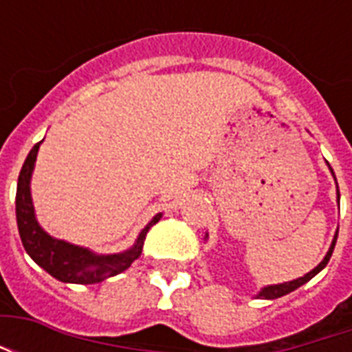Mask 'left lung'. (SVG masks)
Listing matches in <instances>:
<instances>
[{
    "label": "left lung",
    "instance_id": "obj_1",
    "mask_svg": "<svg viewBox=\"0 0 352 352\" xmlns=\"http://www.w3.org/2000/svg\"><path fill=\"white\" fill-rule=\"evenodd\" d=\"M330 171H332V168H330ZM332 175H333V171H332ZM333 179H336V177H333ZM338 199H340V188H338ZM336 239H338V234L333 236V241L332 245H330L328 252H326L324 260H322L315 270H311L309 273H305V275L300 277V279L288 280V283H280V285H270V287H264L258 292V298H264V300H275V298H280V296L288 294V292H292V290H296V288H300L302 285H305L307 280L313 279V277H315L320 270H324V265L328 264V260H330V256H332V252H333V247H336Z\"/></svg>",
    "mask_w": 352,
    "mask_h": 352
}]
</instances>
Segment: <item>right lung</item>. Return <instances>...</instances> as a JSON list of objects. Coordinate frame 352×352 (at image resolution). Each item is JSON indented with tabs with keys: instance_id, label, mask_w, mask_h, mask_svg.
Wrapping results in <instances>:
<instances>
[{
	"instance_id": "obj_1",
	"label": "right lung",
	"mask_w": 352,
	"mask_h": 352,
	"mask_svg": "<svg viewBox=\"0 0 352 352\" xmlns=\"http://www.w3.org/2000/svg\"><path fill=\"white\" fill-rule=\"evenodd\" d=\"M39 145L41 143L34 145V148L28 154L26 162L20 169L19 184H16V224H19L20 239L28 254L32 256L35 264L41 265L45 272L62 283L94 285L128 270L131 262L141 256L146 232L153 224L160 221L162 213L156 214L153 221L141 230L138 241L131 249L118 252V254H96L79 245L54 239L39 226V222L35 219L34 201H32V192H30V181L34 173Z\"/></svg>"
}]
</instances>
